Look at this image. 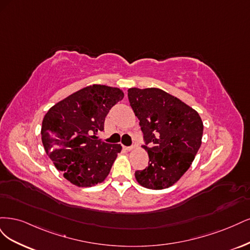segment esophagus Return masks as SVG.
<instances>
[{"label":"esophagus","mask_w":250,"mask_h":250,"mask_svg":"<svg viewBox=\"0 0 250 250\" xmlns=\"http://www.w3.org/2000/svg\"><path fill=\"white\" fill-rule=\"evenodd\" d=\"M136 148V144L134 143L132 146H125V150H127V151H132V150H134Z\"/></svg>","instance_id":"obj_1"}]
</instances>
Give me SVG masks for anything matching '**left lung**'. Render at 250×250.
I'll list each match as a JSON object with an SVG mask.
<instances>
[{"label":"left lung","mask_w":250,"mask_h":250,"mask_svg":"<svg viewBox=\"0 0 250 250\" xmlns=\"http://www.w3.org/2000/svg\"><path fill=\"white\" fill-rule=\"evenodd\" d=\"M127 96L140 120L146 144L143 147L149 158L148 166L137 170L135 178L147 189L170 187L188 170L201 146V118L194 109L159 88H130Z\"/></svg>","instance_id":"1"}]
</instances>
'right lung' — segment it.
<instances>
[{
    "instance_id": "right-lung-1",
    "label": "right lung",
    "mask_w": 250,
    "mask_h": 250,
    "mask_svg": "<svg viewBox=\"0 0 250 250\" xmlns=\"http://www.w3.org/2000/svg\"><path fill=\"white\" fill-rule=\"evenodd\" d=\"M119 88L90 85L60 101L42 120L45 152L64 178L78 187H92L107 178L122 151L120 144L98 140L110 109L124 99Z\"/></svg>"
}]
</instances>
